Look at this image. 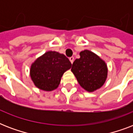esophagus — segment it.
Listing matches in <instances>:
<instances>
[{
	"label": "esophagus",
	"mask_w": 133,
	"mask_h": 133,
	"mask_svg": "<svg viewBox=\"0 0 133 133\" xmlns=\"http://www.w3.org/2000/svg\"><path fill=\"white\" fill-rule=\"evenodd\" d=\"M69 59H70V61L71 63L72 64L73 62H74V60H75V58H74V57H72H72H70V58H69Z\"/></svg>",
	"instance_id": "esophagus-1"
}]
</instances>
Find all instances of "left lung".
Returning <instances> with one entry per match:
<instances>
[{
  "mask_svg": "<svg viewBox=\"0 0 133 133\" xmlns=\"http://www.w3.org/2000/svg\"><path fill=\"white\" fill-rule=\"evenodd\" d=\"M80 58L72 63V72L79 85L88 92H92L105 83L108 77V66L97 54L88 50L79 53Z\"/></svg>",
  "mask_w": 133,
  "mask_h": 133,
  "instance_id": "left-lung-1",
  "label": "left lung"
}]
</instances>
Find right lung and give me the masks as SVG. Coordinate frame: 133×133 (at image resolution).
Returning <instances> with one entry per match:
<instances>
[{
    "label": "right lung",
    "mask_w": 133,
    "mask_h": 133,
    "mask_svg": "<svg viewBox=\"0 0 133 133\" xmlns=\"http://www.w3.org/2000/svg\"><path fill=\"white\" fill-rule=\"evenodd\" d=\"M72 64L64 54L48 51L32 63L30 75L34 85L44 91H52L60 84L61 77Z\"/></svg>",
    "instance_id": "obj_1"
}]
</instances>
